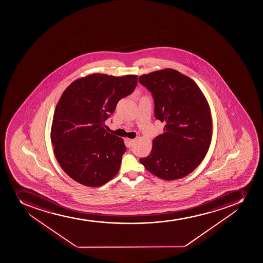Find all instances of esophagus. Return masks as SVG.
I'll use <instances>...</instances> for the list:
<instances>
[{
  "mask_svg": "<svg viewBox=\"0 0 263 263\" xmlns=\"http://www.w3.org/2000/svg\"><path fill=\"white\" fill-rule=\"evenodd\" d=\"M126 143H127V146L128 147H131V146H133L134 143H135V139H129L126 138Z\"/></svg>",
  "mask_w": 263,
  "mask_h": 263,
  "instance_id": "esophagus-1",
  "label": "esophagus"
}]
</instances>
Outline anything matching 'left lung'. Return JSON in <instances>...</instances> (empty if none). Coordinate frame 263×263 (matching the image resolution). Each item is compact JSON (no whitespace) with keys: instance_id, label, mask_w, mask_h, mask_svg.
I'll use <instances>...</instances> for the list:
<instances>
[{"instance_id":"left-lung-1","label":"left lung","mask_w":263,"mask_h":263,"mask_svg":"<svg viewBox=\"0 0 263 263\" xmlns=\"http://www.w3.org/2000/svg\"><path fill=\"white\" fill-rule=\"evenodd\" d=\"M139 81L153 94L155 118L165 122L151 154L140 162L161 179L186 177L210 146L213 121L208 100L192 79L172 68L143 74Z\"/></svg>"}]
</instances>
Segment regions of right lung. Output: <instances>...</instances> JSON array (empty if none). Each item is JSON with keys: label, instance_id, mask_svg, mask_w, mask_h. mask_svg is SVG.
<instances>
[{"label": "right lung", "instance_id": "obj_1", "mask_svg": "<svg viewBox=\"0 0 263 263\" xmlns=\"http://www.w3.org/2000/svg\"><path fill=\"white\" fill-rule=\"evenodd\" d=\"M138 76L91 73L64 90L53 116L50 140L58 164L81 184L99 187L119 172L124 141L104 129L120 99L133 92Z\"/></svg>", "mask_w": 263, "mask_h": 263}]
</instances>
